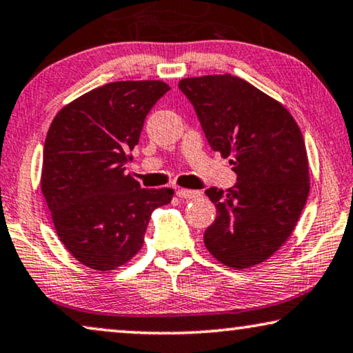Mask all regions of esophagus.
I'll use <instances>...</instances> for the list:
<instances>
[{"label":"esophagus","mask_w":353,"mask_h":353,"mask_svg":"<svg viewBox=\"0 0 353 353\" xmlns=\"http://www.w3.org/2000/svg\"><path fill=\"white\" fill-rule=\"evenodd\" d=\"M176 193L179 198H182V200H193V198L201 196L200 190H187V188H179Z\"/></svg>","instance_id":"esophagus-1"}]
</instances>
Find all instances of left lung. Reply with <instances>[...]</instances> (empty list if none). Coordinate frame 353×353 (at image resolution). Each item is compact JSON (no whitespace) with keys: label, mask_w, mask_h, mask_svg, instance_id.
Wrapping results in <instances>:
<instances>
[{"label":"left lung","mask_w":353,"mask_h":353,"mask_svg":"<svg viewBox=\"0 0 353 353\" xmlns=\"http://www.w3.org/2000/svg\"><path fill=\"white\" fill-rule=\"evenodd\" d=\"M179 89L236 174L225 193L205 192L217 211L205 232L208 251L233 269L261 264L291 235L309 195L301 129L281 103L238 77L185 78Z\"/></svg>","instance_id":"obj_1"}]
</instances>
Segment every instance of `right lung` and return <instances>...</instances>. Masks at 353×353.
Segmentation results:
<instances>
[{
	"instance_id": "right-lung-1",
	"label": "right lung",
	"mask_w": 353,
	"mask_h": 353,
	"mask_svg": "<svg viewBox=\"0 0 353 353\" xmlns=\"http://www.w3.org/2000/svg\"><path fill=\"white\" fill-rule=\"evenodd\" d=\"M170 89L163 81L108 83L51 123L41 192L63 246L89 269L126 264L143 245L152 212L172 200V188H142L125 174L148 112Z\"/></svg>"
}]
</instances>
